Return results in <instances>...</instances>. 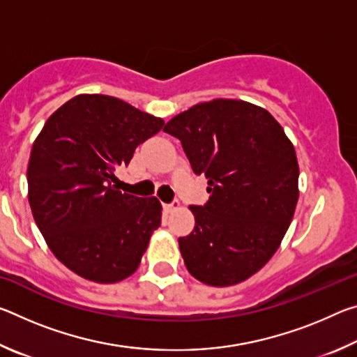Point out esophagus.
<instances>
[{"label": "esophagus", "mask_w": 357, "mask_h": 357, "mask_svg": "<svg viewBox=\"0 0 357 357\" xmlns=\"http://www.w3.org/2000/svg\"><path fill=\"white\" fill-rule=\"evenodd\" d=\"M179 208V202H173V203H168V204H164V209L167 211V213H172V211L178 209Z\"/></svg>", "instance_id": "esophagus-1"}]
</instances>
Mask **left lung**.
Listing matches in <instances>:
<instances>
[{
    "label": "left lung",
    "instance_id": "8db88e82",
    "mask_svg": "<svg viewBox=\"0 0 357 357\" xmlns=\"http://www.w3.org/2000/svg\"><path fill=\"white\" fill-rule=\"evenodd\" d=\"M209 200L190 206L195 228L179 238L189 273L211 287H229L258 273L279 249L299 189L293 143L273 114L244 100L214 99L168 121Z\"/></svg>",
    "mask_w": 357,
    "mask_h": 357
}]
</instances>
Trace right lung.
Returning a JSON list of instances; mask_svg holds the SVG:
<instances>
[{"label": "right lung", "instance_id": "add662e5", "mask_svg": "<svg viewBox=\"0 0 357 357\" xmlns=\"http://www.w3.org/2000/svg\"><path fill=\"white\" fill-rule=\"evenodd\" d=\"M162 126L121 99L80 94L36 138L26 172L36 225L53 255L83 279H128L160 227V202L123 193L114 172Z\"/></svg>", "mask_w": 357, "mask_h": 357}]
</instances>
